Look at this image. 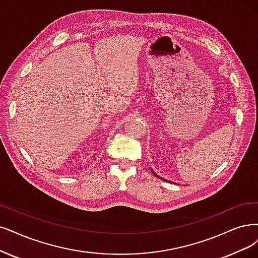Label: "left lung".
<instances>
[{"mask_svg":"<svg viewBox=\"0 0 258 258\" xmlns=\"http://www.w3.org/2000/svg\"><path fill=\"white\" fill-rule=\"evenodd\" d=\"M153 174H154V175H155V176H156V177H158V178H160V179H164V178H161V177H160V176H158V175H157V174H156V173H154V172H153ZM164 180H165V179H164Z\"/></svg>","mask_w":258,"mask_h":258,"instance_id":"obj_1","label":"left lung"}]
</instances>
